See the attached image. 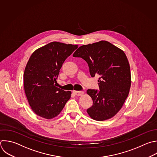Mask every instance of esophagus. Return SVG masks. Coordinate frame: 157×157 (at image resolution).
Here are the masks:
<instances>
[{
  "instance_id": "obj_1",
  "label": "esophagus",
  "mask_w": 157,
  "mask_h": 157,
  "mask_svg": "<svg viewBox=\"0 0 157 157\" xmlns=\"http://www.w3.org/2000/svg\"><path fill=\"white\" fill-rule=\"evenodd\" d=\"M73 93L77 96H80L84 94L83 91H73Z\"/></svg>"
}]
</instances>
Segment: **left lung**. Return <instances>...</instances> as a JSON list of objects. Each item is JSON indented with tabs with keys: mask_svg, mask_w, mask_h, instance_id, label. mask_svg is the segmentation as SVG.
I'll return each mask as SVG.
<instances>
[{
	"mask_svg": "<svg viewBox=\"0 0 157 157\" xmlns=\"http://www.w3.org/2000/svg\"><path fill=\"white\" fill-rule=\"evenodd\" d=\"M73 56L82 58L88 63L92 77H99V91H86L93 102L87 113L97 121L111 118L122 107L131 86L130 67L125 53L110 42L101 40L80 47Z\"/></svg>",
	"mask_w": 157,
	"mask_h": 157,
	"instance_id": "left-lung-1",
	"label": "left lung"
}]
</instances>
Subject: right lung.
<instances>
[{
	"mask_svg": "<svg viewBox=\"0 0 157 157\" xmlns=\"http://www.w3.org/2000/svg\"><path fill=\"white\" fill-rule=\"evenodd\" d=\"M77 45L52 42L36 50L24 72V88L33 111L46 119L58 116L71 98V91L55 86L59 70Z\"/></svg>",
	"mask_w": 157,
	"mask_h": 157,
	"instance_id": "right-lung-1",
	"label": "right lung"
}]
</instances>
